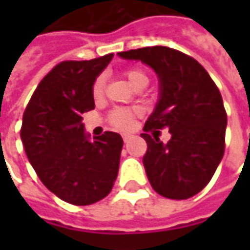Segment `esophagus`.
I'll return each instance as SVG.
<instances>
[{
    "mask_svg": "<svg viewBox=\"0 0 250 250\" xmlns=\"http://www.w3.org/2000/svg\"><path fill=\"white\" fill-rule=\"evenodd\" d=\"M133 138V135H130V133H124L122 135V139H124V142H128V140H130Z\"/></svg>",
    "mask_w": 250,
    "mask_h": 250,
    "instance_id": "obj_1",
    "label": "esophagus"
}]
</instances>
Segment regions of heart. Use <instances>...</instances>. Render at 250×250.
Listing matches in <instances>:
<instances>
[{"label":"heart","mask_w":250,"mask_h":250,"mask_svg":"<svg viewBox=\"0 0 250 250\" xmlns=\"http://www.w3.org/2000/svg\"><path fill=\"white\" fill-rule=\"evenodd\" d=\"M125 78L128 79V82L135 87L139 83H147V75L143 72L139 68H130L125 71ZM91 94L96 100L101 99L104 96V78L99 76L96 78V81L93 82L91 86ZM138 115V110H132V108H114L110 112V122L120 128V129H129L133 125V121Z\"/></svg>","instance_id":"obj_1"}]
</instances>
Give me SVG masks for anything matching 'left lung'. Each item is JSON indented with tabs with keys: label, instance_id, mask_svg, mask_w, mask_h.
I'll list each match as a JSON object with an SVG mask.
<instances>
[{
	"label": "left lung",
	"instance_id": "left-lung-1",
	"mask_svg": "<svg viewBox=\"0 0 250 250\" xmlns=\"http://www.w3.org/2000/svg\"><path fill=\"white\" fill-rule=\"evenodd\" d=\"M118 55L149 65L160 79V100L142 133L147 143L143 166L150 185L168 199L195 196L224 156L227 112L218 87L195 58L169 47H143ZM163 127L171 133L166 145L157 136Z\"/></svg>",
	"mask_w": 250,
	"mask_h": 250
}]
</instances>
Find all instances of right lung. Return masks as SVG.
Segmentation results:
<instances>
[{
  "label": "right lung",
  "instance_id": "add662e5",
  "mask_svg": "<svg viewBox=\"0 0 250 250\" xmlns=\"http://www.w3.org/2000/svg\"><path fill=\"white\" fill-rule=\"evenodd\" d=\"M112 57L55 65L23 112L21 139L32 167L48 190L76 206L104 199L118 175L120 133L107 130L89 140L82 124L83 114L94 108L93 82Z\"/></svg>",
  "mask_w": 250,
  "mask_h": 250
}]
</instances>
